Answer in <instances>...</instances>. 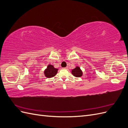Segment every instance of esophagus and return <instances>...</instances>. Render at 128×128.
Returning a JSON list of instances; mask_svg holds the SVG:
<instances>
[{
  "label": "esophagus",
  "mask_w": 128,
  "mask_h": 128,
  "mask_svg": "<svg viewBox=\"0 0 128 128\" xmlns=\"http://www.w3.org/2000/svg\"><path fill=\"white\" fill-rule=\"evenodd\" d=\"M64 69H68V67H66L64 68Z\"/></svg>",
  "instance_id": "esophagus-1"
}]
</instances>
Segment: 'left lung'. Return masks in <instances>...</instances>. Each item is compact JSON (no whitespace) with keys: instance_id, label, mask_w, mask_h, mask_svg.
Returning a JSON list of instances; mask_svg holds the SVG:
<instances>
[{"instance_id":"obj_1","label":"left lung","mask_w":128,"mask_h":128,"mask_svg":"<svg viewBox=\"0 0 128 128\" xmlns=\"http://www.w3.org/2000/svg\"><path fill=\"white\" fill-rule=\"evenodd\" d=\"M72 74L76 77H80L83 75V72L78 66H77L75 68L72 69Z\"/></svg>"}]
</instances>
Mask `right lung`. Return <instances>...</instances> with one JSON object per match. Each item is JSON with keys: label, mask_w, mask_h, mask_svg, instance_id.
<instances>
[{"label": "right lung", "mask_w": 128, "mask_h": 128, "mask_svg": "<svg viewBox=\"0 0 128 128\" xmlns=\"http://www.w3.org/2000/svg\"><path fill=\"white\" fill-rule=\"evenodd\" d=\"M58 69L55 68L53 65L48 64L47 68L44 70V75L47 78H51L56 76L58 72Z\"/></svg>", "instance_id": "add662e5"}]
</instances>
